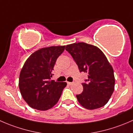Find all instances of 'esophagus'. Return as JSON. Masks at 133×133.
Returning a JSON list of instances; mask_svg holds the SVG:
<instances>
[{
  "label": "esophagus",
  "mask_w": 133,
  "mask_h": 133,
  "mask_svg": "<svg viewBox=\"0 0 133 133\" xmlns=\"http://www.w3.org/2000/svg\"><path fill=\"white\" fill-rule=\"evenodd\" d=\"M67 83H68V85H72L73 82H67Z\"/></svg>",
  "instance_id": "obj_1"
}]
</instances>
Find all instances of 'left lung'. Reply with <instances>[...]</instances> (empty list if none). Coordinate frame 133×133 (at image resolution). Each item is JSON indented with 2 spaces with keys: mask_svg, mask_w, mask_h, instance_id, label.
<instances>
[{
  "mask_svg": "<svg viewBox=\"0 0 133 133\" xmlns=\"http://www.w3.org/2000/svg\"><path fill=\"white\" fill-rule=\"evenodd\" d=\"M65 50L71 54L80 72L88 74L82 83L83 91L76 98L82 106L95 109L108 102L115 89V76L112 66L105 55L95 45L84 42L67 45Z\"/></svg>",
  "mask_w": 133,
  "mask_h": 133,
  "instance_id": "left-lung-1",
  "label": "left lung"
}]
</instances>
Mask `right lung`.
<instances>
[{"mask_svg": "<svg viewBox=\"0 0 133 133\" xmlns=\"http://www.w3.org/2000/svg\"><path fill=\"white\" fill-rule=\"evenodd\" d=\"M65 47L42 48L25 62L20 73L18 85L22 98L31 108L46 111L58 102L67 83L51 80V77L57 59Z\"/></svg>", "mask_w": 133, "mask_h": 133, "instance_id": "add662e5", "label": "right lung"}]
</instances>
